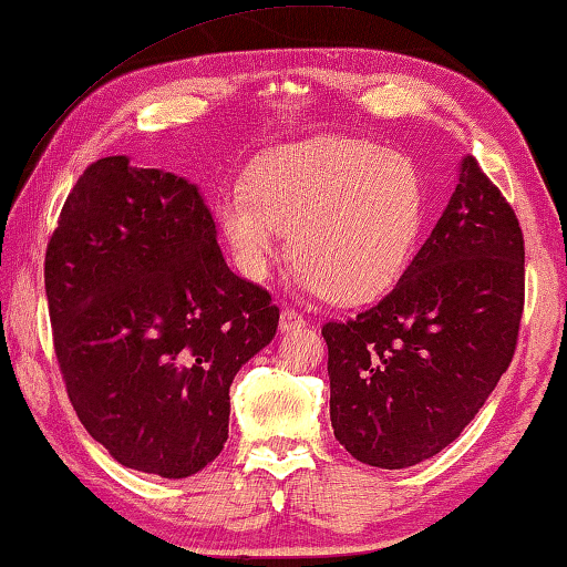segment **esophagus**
<instances>
[{
  "label": "esophagus",
  "instance_id": "esophagus-1",
  "mask_svg": "<svg viewBox=\"0 0 567 567\" xmlns=\"http://www.w3.org/2000/svg\"><path fill=\"white\" fill-rule=\"evenodd\" d=\"M295 328H305V318L295 308H285L280 312V330L287 332V330H295Z\"/></svg>",
  "mask_w": 567,
  "mask_h": 567
}]
</instances>
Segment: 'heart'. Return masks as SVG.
I'll return each mask as SVG.
<instances>
[{
    "label": "heart",
    "instance_id": "heart-1",
    "mask_svg": "<svg viewBox=\"0 0 567 567\" xmlns=\"http://www.w3.org/2000/svg\"><path fill=\"white\" fill-rule=\"evenodd\" d=\"M424 212L419 166L350 136L275 148L251 166L247 186L227 188L217 202L241 275L265 280L290 229L295 282L338 302L381 298L401 280Z\"/></svg>",
    "mask_w": 567,
    "mask_h": 567
}]
</instances>
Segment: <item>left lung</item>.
Segmentation results:
<instances>
[{
	"label": "left lung",
	"instance_id": "left-lung-1",
	"mask_svg": "<svg viewBox=\"0 0 567 567\" xmlns=\"http://www.w3.org/2000/svg\"><path fill=\"white\" fill-rule=\"evenodd\" d=\"M523 308V229L464 156L442 219L396 287L353 320L322 326L338 442L381 470L442 452L512 363Z\"/></svg>",
	"mask_w": 567,
	"mask_h": 567
}]
</instances>
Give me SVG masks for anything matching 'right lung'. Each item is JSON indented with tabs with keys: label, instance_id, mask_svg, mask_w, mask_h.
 Here are the masks:
<instances>
[{
	"label": "right lung",
	"instance_id": "right-lung-1",
	"mask_svg": "<svg viewBox=\"0 0 567 567\" xmlns=\"http://www.w3.org/2000/svg\"><path fill=\"white\" fill-rule=\"evenodd\" d=\"M52 338L87 434L128 470L192 477L229 436V385L280 308L224 262L199 188L95 161L44 255Z\"/></svg>",
	"mask_w": 567,
	"mask_h": 567
}]
</instances>
